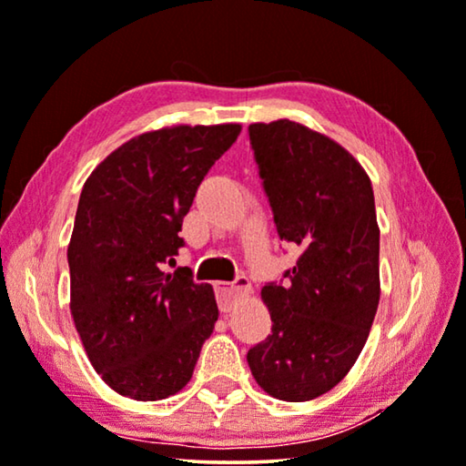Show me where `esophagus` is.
<instances>
[{
  "mask_svg": "<svg viewBox=\"0 0 466 466\" xmlns=\"http://www.w3.org/2000/svg\"><path fill=\"white\" fill-rule=\"evenodd\" d=\"M248 289H251V284H248V278H245V276H238L234 282L215 284V293H218L219 309L230 311L234 301H236V297H238L240 293H245V290H248Z\"/></svg>",
  "mask_w": 466,
  "mask_h": 466,
  "instance_id": "34e87169",
  "label": "esophagus"
}]
</instances>
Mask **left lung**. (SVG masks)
Segmentation results:
<instances>
[{"instance_id":"obj_1","label":"left lung","mask_w":466,"mask_h":466,"mask_svg":"<svg viewBox=\"0 0 466 466\" xmlns=\"http://www.w3.org/2000/svg\"><path fill=\"white\" fill-rule=\"evenodd\" d=\"M248 140L276 232L303 253L261 289L272 335L247 362L272 398L308 401L350 372L377 314L372 184L350 152L299 123H253Z\"/></svg>"}]
</instances>
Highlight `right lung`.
I'll return each instance as SVG.
<instances>
[{
    "label": "right lung",
    "mask_w": 466,
    "mask_h": 466,
    "mask_svg": "<svg viewBox=\"0 0 466 466\" xmlns=\"http://www.w3.org/2000/svg\"><path fill=\"white\" fill-rule=\"evenodd\" d=\"M240 125H177L142 134L83 186L68 245L71 314L87 358L125 398L157 401L192 379L219 311L190 268L167 272L186 213Z\"/></svg>",
    "instance_id": "add662e5"
}]
</instances>
